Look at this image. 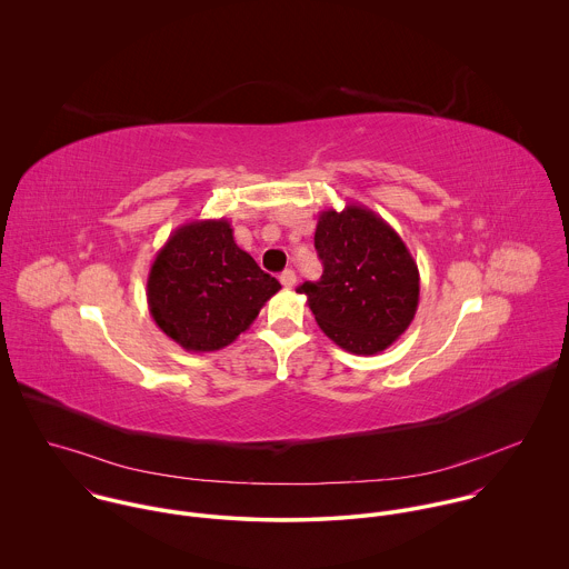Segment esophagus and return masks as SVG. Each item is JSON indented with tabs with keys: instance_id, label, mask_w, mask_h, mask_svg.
<instances>
[{
	"instance_id": "1",
	"label": "esophagus",
	"mask_w": 569,
	"mask_h": 569,
	"mask_svg": "<svg viewBox=\"0 0 569 569\" xmlns=\"http://www.w3.org/2000/svg\"><path fill=\"white\" fill-rule=\"evenodd\" d=\"M280 282H282L284 289H291V287L296 284V273H293V269H284V271L280 273Z\"/></svg>"
}]
</instances>
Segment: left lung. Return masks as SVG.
Returning <instances> with one entry per match:
<instances>
[{"mask_svg":"<svg viewBox=\"0 0 569 569\" xmlns=\"http://www.w3.org/2000/svg\"><path fill=\"white\" fill-rule=\"evenodd\" d=\"M316 249L325 273L298 293L338 347L378 356L410 327L419 305V269L408 247L376 211L351 202L320 213Z\"/></svg>","mask_w":569,"mask_h":569,"instance_id":"1","label":"left lung"}]
</instances>
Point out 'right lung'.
Listing matches in <instances>:
<instances>
[{
	"label": "right lung",
	"mask_w": 569,
	"mask_h": 569,
	"mask_svg": "<svg viewBox=\"0 0 569 569\" xmlns=\"http://www.w3.org/2000/svg\"><path fill=\"white\" fill-rule=\"evenodd\" d=\"M278 289L280 282L236 244L229 220H191L157 253L148 305L170 340L190 353H209L247 331Z\"/></svg>",
	"instance_id": "add662e5"
}]
</instances>
